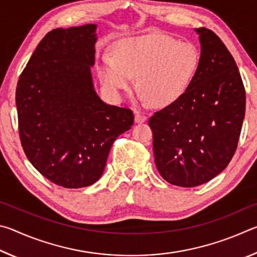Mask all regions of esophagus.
Segmentation results:
<instances>
[{"instance_id": "34e87169", "label": "esophagus", "mask_w": 257, "mask_h": 257, "mask_svg": "<svg viewBox=\"0 0 257 257\" xmlns=\"http://www.w3.org/2000/svg\"><path fill=\"white\" fill-rule=\"evenodd\" d=\"M146 120H147V116L145 114H143L141 112L135 113V122L136 123H144Z\"/></svg>"}]
</instances>
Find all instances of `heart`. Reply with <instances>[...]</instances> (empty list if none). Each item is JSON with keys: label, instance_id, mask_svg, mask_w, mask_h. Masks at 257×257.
Segmentation results:
<instances>
[{"label": "heart", "instance_id": "obj_1", "mask_svg": "<svg viewBox=\"0 0 257 257\" xmlns=\"http://www.w3.org/2000/svg\"><path fill=\"white\" fill-rule=\"evenodd\" d=\"M113 53L103 54L98 64L99 79L107 92L121 97L138 76L141 98L152 99L156 106L178 101L199 66L196 46L160 33L125 38L116 43Z\"/></svg>", "mask_w": 257, "mask_h": 257}]
</instances>
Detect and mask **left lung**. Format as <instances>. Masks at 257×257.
Returning <instances> with one entry per match:
<instances>
[{"label": "left lung", "mask_w": 257, "mask_h": 257, "mask_svg": "<svg viewBox=\"0 0 257 257\" xmlns=\"http://www.w3.org/2000/svg\"><path fill=\"white\" fill-rule=\"evenodd\" d=\"M195 32L201 43L196 75L178 101L149 121L158 171L179 187L203 185L227 168L246 108L245 88L232 55L212 30Z\"/></svg>", "instance_id": "left-lung-1"}]
</instances>
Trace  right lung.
<instances>
[{
	"instance_id": "right-lung-1",
	"label": "right lung",
	"mask_w": 257,
	"mask_h": 257,
	"mask_svg": "<svg viewBox=\"0 0 257 257\" xmlns=\"http://www.w3.org/2000/svg\"><path fill=\"white\" fill-rule=\"evenodd\" d=\"M96 28L88 24L47 33L17 85L26 156L64 188L96 182L116 137L134 124L129 108L104 103L94 88Z\"/></svg>"
}]
</instances>
